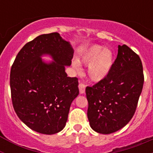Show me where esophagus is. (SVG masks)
<instances>
[{
  "instance_id": "esophagus-1",
  "label": "esophagus",
  "mask_w": 153,
  "mask_h": 153,
  "mask_svg": "<svg viewBox=\"0 0 153 153\" xmlns=\"http://www.w3.org/2000/svg\"><path fill=\"white\" fill-rule=\"evenodd\" d=\"M85 89H86V86H85L83 83H80L79 84V93L81 94H83V93H85Z\"/></svg>"
}]
</instances>
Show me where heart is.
<instances>
[{
    "label": "heart",
    "instance_id": "b5f03b06",
    "mask_svg": "<svg viewBox=\"0 0 153 153\" xmlns=\"http://www.w3.org/2000/svg\"><path fill=\"white\" fill-rule=\"evenodd\" d=\"M114 61L113 53L109 48L101 45H92L85 50L80 55L79 62L82 64L88 65V75L90 79L99 82L106 77L110 72ZM73 67L76 71L80 70V64L77 60H74Z\"/></svg>",
    "mask_w": 153,
    "mask_h": 153
}]
</instances>
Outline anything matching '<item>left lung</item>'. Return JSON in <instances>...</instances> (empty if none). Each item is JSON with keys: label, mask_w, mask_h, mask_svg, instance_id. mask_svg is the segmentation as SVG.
<instances>
[{"label": "left lung", "mask_w": 153, "mask_h": 153, "mask_svg": "<svg viewBox=\"0 0 153 153\" xmlns=\"http://www.w3.org/2000/svg\"><path fill=\"white\" fill-rule=\"evenodd\" d=\"M143 83L140 56L125 44L119 45L117 57L107 76L86 88L92 129L110 134L125 126L134 115Z\"/></svg>", "instance_id": "8db88e82"}]
</instances>
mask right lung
I'll return each instance as SVG.
<instances>
[{
	"label": "right lung",
	"mask_w": 153,
	"mask_h": 153,
	"mask_svg": "<svg viewBox=\"0 0 153 153\" xmlns=\"http://www.w3.org/2000/svg\"><path fill=\"white\" fill-rule=\"evenodd\" d=\"M74 53L70 42L51 33L28 42L16 56L10 76L12 102L19 119L32 130L52 135L66 126L79 94L78 79L65 72ZM44 56L52 61H43Z\"/></svg>",
	"instance_id": "right-lung-1"
}]
</instances>
